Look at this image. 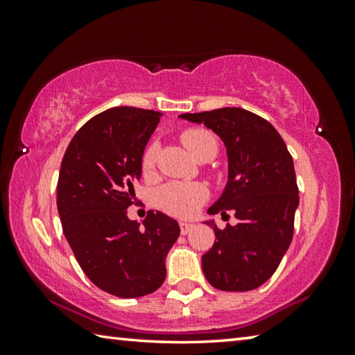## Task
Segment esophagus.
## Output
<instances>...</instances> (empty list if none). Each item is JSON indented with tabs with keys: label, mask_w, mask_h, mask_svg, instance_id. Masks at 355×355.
<instances>
[{
	"label": "esophagus",
	"mask_w": 355,
	"mask_h": 355,
	"mask_svg": "<svg viewBox=\"0 0 355 355\" xmlns=\"http://www.w3.org/2000/svg\"><path fill=\"white\" fill-rule=\"evenodd\" d=\"M180 232H182V235H188V233L194 228L192 224H188V222H180Z\"/></svg>",
	"instance_id": "esophagus-1"
}]
</instances>
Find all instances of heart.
Here are the masks:
<instances>
[{
    "instance_id": "1",
    "label": "heart",
    "mask_w": 355,
    "mask_h": 355,
    "mask_svg": "<svg viewBox=\"0 0 355 355\" xmlns=\"http://www.w3.org/2000/svg\"><path fill=\"white\" fill-rule=\"evenodd\" d=\"M183 146L196 159H213L218 155L219 141L214 133L207 128H188L184 130L182 136ZM159 144L156 141L148 142L141 156V169L144 175H152L156 161H158ZM208 188L202 183H180L172 182L164 184L158 191V203L159 207L173 216L180 218H188L194 214L203 203L208 200Z\"/></svg>"
}]
</instances>
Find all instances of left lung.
I'll use <instances>...</instances> for the list:
<instances>
[{"instance_id":"1","label":"left lung","mask_w":355,"mask_h":355,"mask_svg":"<svg viewBox=\"0 0 355 355\" xmlns=\"http://www.w3.org/2000/svg\"><path fill=\"white\" fill-rule=\"evenodd\" d=\"M224 141L228 183L211 214L235 213L238 224L213 225L216 241L202 257L207 280L222 291H250L272 277L290 248L299 203L293 156L266 119L243 107L182 114ZM228 216V214H227Z\"/></svg>"}]
</instances>
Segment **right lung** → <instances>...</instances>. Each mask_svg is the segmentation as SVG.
I'll list each match as a JSON object with an SVG mask.
<instances>
[{
	"mask_svg": "<svg viewBox=\"0 0 355 355\" xmlns=\"http://www.w3.org/2000/svg\"><path fill=\"white\" fill-rule=\"evenodd\" d=\"M161 112L119 106L76 131L61 163L58 211L76 261L100 290L139 297L166 279L164 260L177 241V220L148 211L144 228L130 220L141 156Z\"/></svg>",
	"mask_w": 355,
	"mask_h": 355,
	"instance_id": "obj_1",
	"label": "right lung"
}]
</instances>
